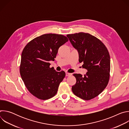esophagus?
Listing matches in <instances>:
<instances>
[{
	"mask_svg": "<svg viewBox=\"0 0 129 129\" xmlns=\"http://www.w3.org/2000/svg\"><path fill=\"white\" fill-rule=\"evenodd\" d=\"M71 76V73L66 72V77H69V76Z\"/></svg>",
	"mask_w": 129,
	"mask_h": 129,
	"instance_id": "obj_1",
	"label": "esophagus"
}]
</instances>
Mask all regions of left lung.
<instances>
[{
  "mask_svg": "<svg viewBox=\"0 0 129 129\" xmlns=\"http://www.w3.org/2000/svg\"><path fill=\"white\" fill-rule=\"evenodd\" d=\"M72 46L79 53V61L87 70L84 76L73 74L76 84L72 87L73 93L84 100L98 96L108 85L110 71V57L103 43L91 35L79 33L67 35Z\"/></svg>",
  "mask_w": 129,
  "mask_h": 129,
  "instance_id": "left-lung-1",
  "label": "left lung"
}]
</instances>
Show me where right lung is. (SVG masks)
Instances as JSON below:
<instances>
[{
  "label": "right lung",
  "mask_w": 129,
  "mask_h": 129,
  "mask_svg": "<svg viewBox=\"0 0 129 129\" xmlns=\"http://www.w3.org/2000/svg\"><path fill=\"white\" fill-rule=\"evenodd\" d=\"M68 41L62 35L47 34L36 37L24 48L20 72L29 92L42 100L49 99L57 93L65 72L50 68V61H54L60 46Z\"/></svg>",
  "instance_id": "obj_1"
}]
</instances>
